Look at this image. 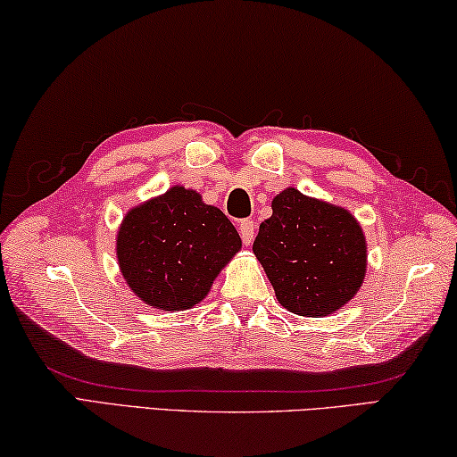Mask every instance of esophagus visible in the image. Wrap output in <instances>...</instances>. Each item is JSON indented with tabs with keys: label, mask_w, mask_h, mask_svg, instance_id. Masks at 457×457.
<instances>
[{
	"label": "esophagus",
	"mask_w": 457,
	"mask_h": 457,
	"mask_svg": "<svg viewBox=\"0 0 457 457\" xmlns=\"http://www.w3.org/2000/svg\"><path fill=\"white\" fill-rule=\"evenodd\" d=\"M238 233H241V238L245 245H251L253 238H255V222L251 219H245L238 224Z\"/></svg>",
	"instance_id": "1"
}]
</instances>
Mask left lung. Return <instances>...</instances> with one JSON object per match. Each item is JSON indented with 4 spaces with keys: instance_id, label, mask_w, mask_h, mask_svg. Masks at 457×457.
<instances>
[{
    "instance_id": "obj_1",
    "label": "left lung",
    "mask_w": 457,
    "mask_h": 457,
    "mask_svg": "<svg viewBox=\"0 0 457 457\" xmlns=\"http://www.w3.org/2000/svg\"><path fill=\"white\" fill-rule=\"evenodd\" d=\"M253 253L279 303L297 316L321 318L353 299L366 273V241L348 211L295 188L273 198Z\"/></svg>"
}]
</instances>
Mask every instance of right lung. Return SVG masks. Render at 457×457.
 <instances>
[{
    "mask_svg": "<svg viewBox=\"0 0 457 457\" xmlns=\"http://www.w3.org/2000/svg\"><path fill=\"white\" fill-rule=\"evenodd\" d=\"M238 249L233 222L182 186L127 212L117 235L125 281L147 305L168 312L198 303Z\"/></svg>",
    "mask_w": 457,
    "mask_h": 457,
    "instance_id": "add662e5",
    "label": "right lung"
}]
</instances>
